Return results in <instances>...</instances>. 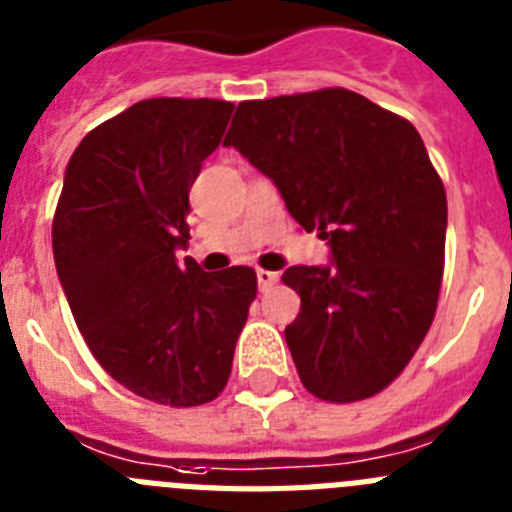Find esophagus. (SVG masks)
Instances as JSON below:
<instances>
[{
  "instance_id": "esophagus-1",
  "label": "esophagus",
  "mask_w": 512,
  "mask_h": 512,
  "mask_svg": "<svg viewBox=\"0 0 512 512\" xmlns=\"http://www.w3.org/2000/svg\"><path fill=\"white\" fill-rule=\"evenodd\" d=\"M275 283H278V273H273V270H257V286H260V291H268Z\"/></svg>"
}]
</instances>
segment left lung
<instances>
[{
    "instance_id": "left-lung-1",
    "label": "left lung",
    "mask_w": 512,
    "mask_h": 512,
    "mask_svg": "<svg viewBox=\"0 0 512 512\" xmlns=\"http://www.w3.org/2000/svg\"><path fill=\"white\" fill-rule=\"evenodd\" d=\"M224 146L278 185L332 265H296L301 296L286 327L301 384L324 402L379 394L412 361L438 306L446 262V190L407 118L358 92L239 102Z\"/></svg>"
}]
</instances>
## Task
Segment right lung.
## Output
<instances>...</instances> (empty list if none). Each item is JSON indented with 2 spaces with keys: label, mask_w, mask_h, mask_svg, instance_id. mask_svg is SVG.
I'll return each mask as SVG.
<instances>
[{
  "label": "right lung",
  "mask_w": 512,
  "mask_h": 512,
  "mask_svg": "<svg viewBox=\"0 0 512 512\" xmlns=\"http://www.w3.org/2000/svg\"><path fill=\"white\" fill-rule=\"evenodd\" d=\"M234 105L151 97L92 128L53 213V260L87 348L128 391L198 407L224 391L257 296L252 268L180 265L188 193Z\"/></svg>",
  "instance_id": "obj_1"
}]
</instances>
